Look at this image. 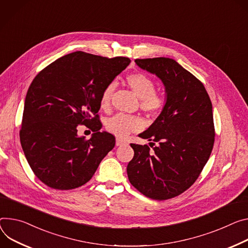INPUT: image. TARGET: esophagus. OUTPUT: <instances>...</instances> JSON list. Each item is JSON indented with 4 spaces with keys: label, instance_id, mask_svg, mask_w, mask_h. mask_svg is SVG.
I'll list each match as a JSON object with an SVG mask.
<instances>
[{
    "label": "esophagus",
    "instance_id": "1",
    "mask_svg": "<svg viewBox=\"0 0 248 248\" xmlns=\"http://www.w3.org/2000/svg\"><path fill=\"white\" fill-rule=\"evenodd\" d=\"M124 144H126V141H124V140L119 139V138L116 140V145L117 146H122V145H124Z\"/></svg>",
    "mask_w": 248,
    "mask_h": 248
}]
</instances>
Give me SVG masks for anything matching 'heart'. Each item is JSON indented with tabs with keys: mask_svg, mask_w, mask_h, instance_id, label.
Returning a JSON list of instances; mask_svg holds the SVG:
<instances>
[{
	"mask_svg": "<svg viewBox=\"0 0 248 248\" xmlns=\"http://www.w3.org/2000/svg\"><path fill=\"white\" fill-rule=\"evenodd\" d=\"M126 83L140 101V108L147 114H157L164 106L163 98L155 92L154 81L143 73H132L126 76ZM115 91V84H108L102 93L100 99L101 108H108L112 93ZM142 126L141 121L137 117L126 115H116L106 123L108 131L119 138H124L130 132L137 131Z\"/></svg>",
	"mask_w": 248,
	"mask_h": 248,
	"instance_id": "heart-1",
	"label": "heart"
}]
</instances>
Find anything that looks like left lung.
Returning a JSON list of instances; mask_svg holds the SVG:
<instances>
[{
    "mask_svg": "<svg viewBox=\"0 0 248 248\" xmlns=\"http://www.w3.org/2000/svg\"><path fill=\"white\" fill-rule=\"evenodd\" d=\"M136 63L161 80L166 100L158 118L139 134L158 145L150 150L146 144L131 143L134 155L127 176L144 196L167 200L189 189L210 158L215 141L213 106L204 85L174 59Z\"/></svg>",
    "mask_w": 248,
    "mask_h": 248,
    "instance_id": "obj_1",
    "label": "left lung"
}]
</instances>
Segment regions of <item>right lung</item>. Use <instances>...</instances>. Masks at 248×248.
Segmentation results:
<instances>
[{"label":"right lung","mask_w":248,"mask_h":248,"mask_svg":"<svg viewBox=\"0 0 248 248\" xmlns=\"http://www.w3.org/2000/svg\"><path fill=\"white\" fill-rule=\"evenodd\" d=\"M129 63L126 57L76 51L56 59L35 76L26 96L19 139L42 183L57 190L78 188L93 177L115 147V137L100 130L97 112L104 89ZM80 124L94 131L89 140L78 134Z\"/></svg>","instance_id":"1"}]
</instances>
